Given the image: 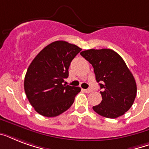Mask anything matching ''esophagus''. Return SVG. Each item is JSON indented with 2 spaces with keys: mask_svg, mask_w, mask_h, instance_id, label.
<instances>
[{
  "mask_svg": "<svg viewBox=\"0 0 149 149\" xmlns=\"http://www.w3.org/2000/svg\"><path fill=\"white\" fill-rule=\"evenodd\" d=\"M84 92H86V93H91V92H92V90H91V89H86V90H84Z\"/></svg>",
  "mask_w": 149,
  "mask_h": 149,
  "instance_id": "esophagus-1",
  "label": "esophagus"
}]
</instances>
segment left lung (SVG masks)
Returning <instances> with one entry per match:
<instances>
[{
    "instance_id": "left-lung-1",
    "label": "left lung",
    "mask_w": 149,
    "mask_h": 149,
    "mask_svg": "<svg viewBox=\"0 0 149 149\" xmlns=\"http://www.w3.org/2000/svg\"><path fill=\"white\" fill-rule=\"evenodd\" d=\"M93 67L96 80L102 89V101L93 111L107 118L125 114L134 103L136 82L123 58L109 49H88L80 52Z\"/></svg>"
}]
</instances>
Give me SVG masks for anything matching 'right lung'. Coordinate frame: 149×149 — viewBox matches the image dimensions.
I'll return each instance as SVG.
<instances>
[{"instance_id": "right-lung-1", "label": "right lung", "mask_w": 149, "mask_h": 149, "mask_svg": "<svg viewBox=\"0 0 149 149\" xmlns=\"http://www.w3.org/2000/svg\"><path fill=\"white\" fill-rule=\"evenodd\" d=\"M81 51L77 45L56 41L45 46L28 68L24 81L25 94L39 114L56 117L67 111L81 89L63 84L69 67Z\"/></svg>"}]
</instances>
